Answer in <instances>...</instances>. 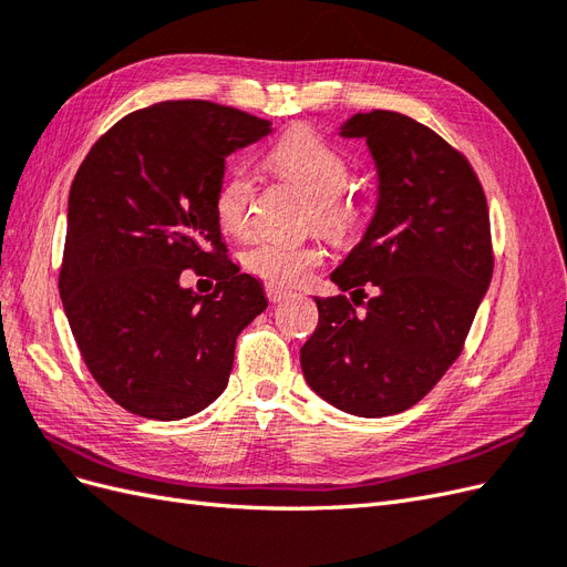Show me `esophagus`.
<instances>
[{
    "label": "esophagus",
    "mask_w": 567,
    "mask_h": 567,
    "mask_svg": "<svg viewBox=\"0 0 567 567\" xmlns=\"http://www.w3.org/2000/svg\"><path fill=\"white\" fill-rule=\"evenodd\" d=\"M265 293H267L269 302H281V300L290 298L288 290H284V288H279V286H271V284H267V286H265Z\"/></svg>",
    "instance_id": "34e87169"
}]
</instances>
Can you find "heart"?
Instances as JSON below:
<instances>
[{
    "mask_svg": "<svg viewBox=\"0 0 567 567\" xmlns=\"http://www.w3.org/2000/svg\"><path fill=\"white\" fill-rule=\"evenodd\" d=\"M269 165L274 173L298 186L310 198V225L333 238L348 241L362 225L357 200L346 196L350 184V163L342 153L310 130H296L271 148ZM255 200V177L246 167H234L221 179L215 196V215L231 234L250 229ZM323 250L317 246H284L255 241L244 250V267L271 286L290 288L307 281L321 265Z\"/></svg>",
    "mask_w": 567,
    "mask_h": 567,
    "instance_id": "b5f03b06",
    "label": "heart"
}]
</instances>
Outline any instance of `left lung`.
<instances>
[{
	"label": "left lung",
	"mask_w": 567,
	"mask_h": 567,
	"mask_svg": "<svg viewBox=\"0 0 567 567\" xmlns=\"http://www.w3.org/2000/svg\"><path fill=\"white\" fill-rule=\"evenodd\" d=\"M340 136L367 142L379 200L331 281L368 302L357 313L346 296L315 298L300 364L319 398L381 419L423 400L461 354L492 281L489 213L471 163L416 120L357 113Z\"/></svg>",
	"instance_id": "8db88e82"
}]
</instances>
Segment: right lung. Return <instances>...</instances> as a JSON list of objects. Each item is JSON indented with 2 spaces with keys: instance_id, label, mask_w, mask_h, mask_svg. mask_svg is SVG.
Returning <instances> with one entry per match:
<instances>
[{
  "instance_id": "right-lung-1",
  "label": "right lung",
  "mask_w": 567,
  "mask_h": 567,
  "mask_svg": "<svg viewBox=\"0 0 567 567\" xmlns=\"http://www.w3.org/2000/svg\"><path fill=\"white\" fill-rule=\"evenodd\" d=\"M269 132L210 101H161L115 123L78 169L63 310L94 381L136 416L179 421L213 404L238 333L267 310L262 284L227 257L215 196L227 156ZM184 268L213 276L214 293L184 289Z\"/></svg>"
}]
</instances>
